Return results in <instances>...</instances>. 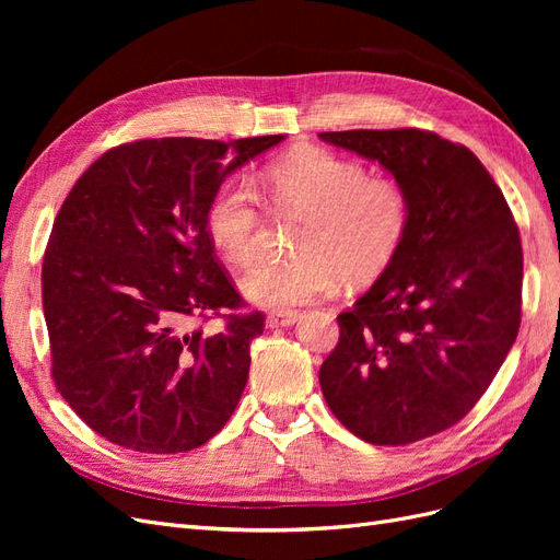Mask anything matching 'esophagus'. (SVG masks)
<instances>
[{
    "mask_svg": "<svg viewBox=\"0 0 560 560\" xmlns=\"http://www.w3.org/2000/svg\"><path fill=\"white\" fill-rule=\"evenodd\" d=\"M296 313L294 311H273L266 315V327L278 329V327H292L296 322Z\"/></svg>",
    "mask_w": 560,
    "mask_h": 560,
    "instance_id": "obj_1",
    "label": "esophagus"
}]
</instances>
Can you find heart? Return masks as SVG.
Here are the masks:
<instances>
[{"label": "heart", "mask_w": 560, "mask_h": 560, "mask_svg": "<svg viewBox=\"0 0 560 560\" xmlns=\"http://www.w3.org/2000/svg\"><path fill=\"white\" fill-rule=\"evenodd\" d=\"M280 217H301L290 259H259L241 278L257 306L287 311L350 284L376 280L395 261L411 226V198L393 177H369L358 161L308 149L270 163L259 179ZM208 235L231 264H247L266 226L264 198L249 177H233L210 202Z\"/></svg>", "instance_id": "b5f03b06"}]
</instances>
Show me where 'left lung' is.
I'll return each mask as SVG.
<instances>
[{
  "instance_id": "8db88e82",
  "label": "left lung",
  "mask_w": 560,
  "mask_h": 560,
  "mask_svg": "<svg viewBox=\"0 0 560 560\" xmlns=\"http://www.w3.org/2000/svg\"><path fill=\"white\" fill-rule=\"evenodd\" d=\"M381 163L411 198V226L383 276L338 315L319 366L331 413L376 446L463 420L521 325L523 249L500 186L463 144L418 128L319 132Z\"/></svg>"
}]
</instances>
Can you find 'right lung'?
<instances>
[{
	"label": "right lung",
	"mask_w": 560,
	"mask_h": 560,
	"mask_svg": "<svg viewBox=\"0 0 560 560\" xmlns=\"http://www.w3.org/2000/svg\"><path fill=\"white\" fill-rule=\"evenodd\" d=\"M284 135L235 142L138 140L72 186L42 266L50 376L86 425L140 453L198 448L226 425L264 315L214 257L219 186ZM214 314L225 331L197 325Z\"/></svg>",
	"instance_id": "1"
}]
</instances>
